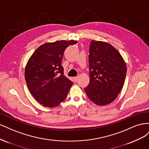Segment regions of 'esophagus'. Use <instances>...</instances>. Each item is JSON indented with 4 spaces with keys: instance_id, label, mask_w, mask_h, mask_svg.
Returning a JSON list of instances; mask_svg holds the SVG:
<instances>
[{
    "instance_id": "34e87169",
    "label": "esophagus",
    "mask_w": 149,
    "mask_h": 149,
    "mask_svg": "<svg viewBox=\"0 0 149 149\" xmlns=\"http://www.w3.org/2000/svg\"><path fill=\"white\" fill-rule=\"evenodd\" d=\"M73 80L74 82L77 81V80H78V77H77V76H75V77H73Z\"/></svg>"
}]
</instances>
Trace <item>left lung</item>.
Returning <instances> with one entry per match:
<instances>
[{
	"instance_id": "obj_1",
	"label": "left lung",
	"mask_w": 149,
	"mask_h": 149,
	"mask_svg": "<svg viewBox=\"0 0 149 149\" xmlns=\"http://www.w3.org/2000/svg\"><path fill=\"white\" fill-rule=\"evenodd\" d=\"M89 53L90 80L84 89L96 104H108L123 88L127 73L125 63L114 47L104 42L92 40Z\"/></svg>"
}]
</instances>
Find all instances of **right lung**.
I'll return each mask as SVG.
<instances>
[{
  "label": "right lung",
  "instance_id": "1",
  "mask_svg": "<svg viewBox=\"0 0 149 149\" xmlns=\"http://www.w3.org/2000/svg\"><path fill=\"white\" fill-rule=\"evenodd\" d=\"M76 43L61 40L45 43L29 60L25 81L30 93L43 106L56 107L66 99L73 83L64 76L61 60L66 48Z\"/></svg>",
  "mask_w": 149,
  "mask_h": 149
}]
</instances>
